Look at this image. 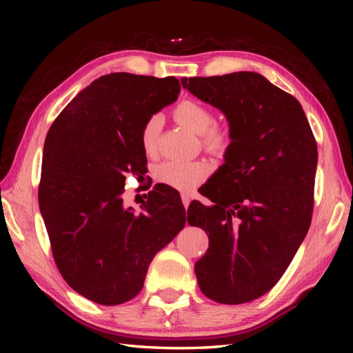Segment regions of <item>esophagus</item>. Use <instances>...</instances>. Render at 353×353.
Wrapping results in <instances>:
<instances>
[{"label":"esophagus","instance_id":"34e87169","mask_svg":"<svg viewBox=\"0 0 353 353\" xmlns=\"http://www.w3.org/2000/svg\"><path fill=\"white\" fill-rule=\"evenodd\" d=\"M182 201H183V206L188 209V206L191 203V196L188 192H182Z\"/></svg>","mask_w":353,"mask_h":353}]
</instances>
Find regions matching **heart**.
<instances>
[{
  "label": "heart",
  "instance_id": "heart-1",
  "mask_svg": "<svg viewBox=\"0 0 353 353\" xmlns=\"http://www.w3.org/2000/svg\"><path fill=\"white\" fill-rule=\"evenodd\" d=\"M172 117L185 129L200 134L205 150L214 156L223 157L234 145V132L226 123H214V112L206 104L197 100L186 99L179 101L172 109ZM161 132V118L150 117L142 124L139 139L144 153L152 156L157 150V138ZM208 176L206 163L200 161H168L161 163L156 170V177L181 191H190L205 181Z\"/></svg>",
  "mask_w": 353,
  "mask_h": 353
}]
</instances>
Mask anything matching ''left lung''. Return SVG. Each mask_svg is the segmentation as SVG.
I'll return each mask as SVG.
<instances>
[{
	"instance_id": "8db88e82",
	"label": "left lung",
	"mask_w": 353,
	"mask_h": 353,
	"mask_svg": "<svg viewBox=\"0 0 353 353\" xmlns=\"http://www.w3.org/2000/svg\"><path fill=\"white\" fill-rule=\"evenodd\" d=\"M181 81L234 132L213 185L201 186L212 206L188 208V223L209 238L194 267L199 287L214 302H252L274 287L308 234L317 142L301 103L258 72Z\"/></svg>"
}]
</instances>
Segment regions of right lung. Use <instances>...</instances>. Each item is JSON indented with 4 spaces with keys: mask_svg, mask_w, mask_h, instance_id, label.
<instances>
[{
    "mask_svg": "<svg viewBox=\"0 0 353 353\" xmlns=\"http://www.w3.org/2000/svg\"><path fill=\"white\" fill-rule=\"evenodd\" d=\"M176 77L101 76L74 97L43 144L39 209L52 258L70 287L95 303L129 302L144 287L154 254L186 223L181 196L154 186L134 211L125 176L142 177L141 127L177 100Z\"/></svg>",
    "mask_w": 353,
    "mask_h": 353,
    "instance_id": "obj_1",
    "label": "right lung"
}]
</instances>
